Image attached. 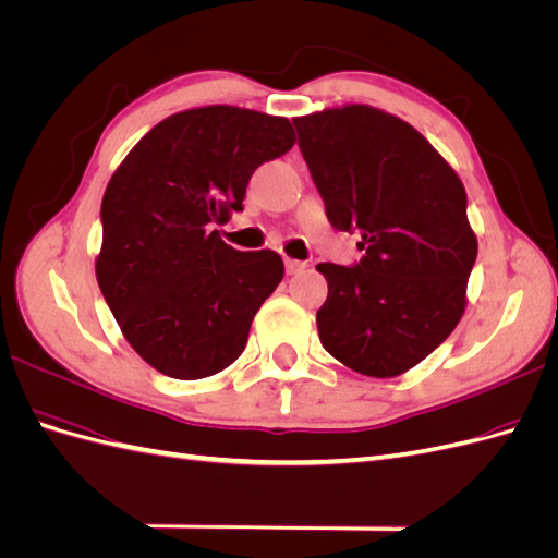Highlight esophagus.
<instances>
[{"mask_svg":"<svg viewBox=\"0 0 558 558\" xmlns=\"http://www.w3.org/2000/svg\"><path fill=\"white\" fill-rule=\"evenodd\" d=\"M283 265H286V275H298V272H302V269L307 267V263L295 260V258H286Z\"/></svg>","mask_w":558,"mask_h":558,"instance_id":"esophagus-1","label":"esophagus"}]
</instances>
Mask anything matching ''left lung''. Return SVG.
<instances>
[{
	"instance_id": "left-lung-1",
	"label": "left lung",
	"mask_w": 558,
	"mask_h": 558,
	"mask_svg": "<svg viewBox=\"0 0 558 558\" xmlns=\"http://www.w3.org/2000/svg\"><path fill=\"white\" fill-rule=\"evenodd\" d=\"M293 125L330 226L359 232L365 251L351 267L316 265L328 281L320 344L361 375L398 377L463 316L477 258L463 183L424 134L367 105Z\"/></svg>"
}]
</instances>
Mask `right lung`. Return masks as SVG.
Wrapping results in <instances>:
<instances>
[{"label": "right lung", "mask_w": 558, "mask_h": 558, "mask_svg": "<svg viewBox=\"0 0 558 558\" xmlns=\"http://www.w3.org/2000/svg\"><path fill=\"white\" fill-rule=\"evenodd\" d=\"M293 144L286 118L199 107L148 130L113 172L97 283L130 347L158 373L202 379L240 359L283 263L269 248L228 246L214 223L242 211L251 174Z\"/></svg>", "instance_id": "right-lung-1"}]
</instances>
